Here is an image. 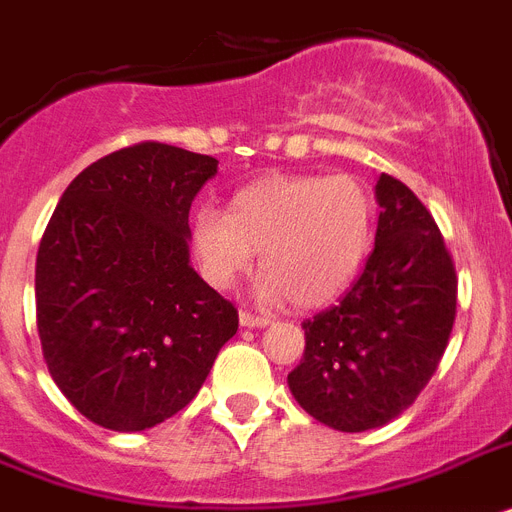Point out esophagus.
<instances>
[{"label":"esophagus","instance_id":"esophagus-1","mask_svg":"<svg viewBox=\"0 0 512 512\" xmlns=\"http://www.w3.org/2000/svg\"><path fill=\"white\" fill-rule=\"evenodd\" d=\"M239 325H242V328H265V325H270V317L252 315V312L242 309V312H239Z\"/></svg>","mask_w":512,"mask_h":512}]
</instances>
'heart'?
I'll return each mask as SVG.
<instances>
[{"mask_svg": "<svg viewBox=\"0 0 512 512\" xmlns=\"http://www.w3.org/2000/svg\"><path fill=\"white\" fill-rule=\"evenodd\" d=\"M375 205L354 176H265L231 197L229 213L197 208L192 247L205 281L231 289L260 252L257 299L302 309L349 289L372 244Z\"/></svg>", "mask_w": 512, "mask_h": 512, "instance_id": "1", "label": "heart"}]
</instances>
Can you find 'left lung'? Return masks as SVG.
I'll list each match as a JSON object with an SVG mask.
<instances>
[{"mask_svg": "<svg viewBox=\"0 0 512 512\" xmlns=\"http://www.w3.org/2000/svg\"><path fill=\"white\" fill-rule=\"evenodd\" d=\"M375 249L336 307L302 322L289 375L296 403L338 432H367L409 409L435 375L455 320L453 260L435 218L403 182L380 174Z\"/></svg>", "mask_w": 512, "mask_h": 512, "instance_id": "1", "label": "left lung"}]
</instances>
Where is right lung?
I'll return each instance as SVG.
<instances>
[{"mask_svg":"<svg viewBox=\"0 0 512 512\" xmlns=\"http://www.w3.org/2000/svg\"><path fill=\"white\" fill-rule=\"evenodd\" d=\"M218 161L163 143L98 158L64 190L36 257L41 349L57 388L114 432L166 422L239 328L190 263V205Z\"/></svg>","mask_w":512,"mask_h":512,"instance_id":"1","label":"right lung"}]
</instances>
